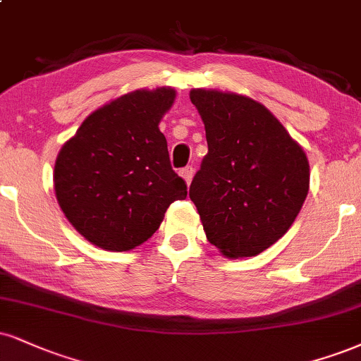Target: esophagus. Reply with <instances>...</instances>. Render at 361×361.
<instances>
[{
  "instance_id": "obj_1",
  "label": "esophagus",
  "mask_w": 361,
  "mask_h": 361,
  "mask_svg": "<svg viewBox=\"0 0 361 361\" xmlns=\"http://www.w3.org/2000/svg\"><path fill=\"white\" fill-rule=\"evenodd\" d=\"M193 173H195V168H193V166H186V168H183V169H181V171H180V175L185 178L186 185H190V183H192Z\"/></svg>"
}]
</instances>
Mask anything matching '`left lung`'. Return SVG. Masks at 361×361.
Returning <instances> with one entry per match:
<instances>
[{"label":"left lung","instance_id":"left-lung-1","mask_svg":"<svg viewBox=\"0 0 361 361\" xmlns=\"http://www.w3.org/2000/svg\"><path fill=\"white\" fill-rule=\"evenodd\" d=\"M208 153L190 185L210 244L227 257H252L288 232L310 190L301 146L262 104L195 89Z\"/></svg>","mask_w":361,"mask_h":361}]
</instances>
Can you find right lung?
<instances>
[{
	"instance_id": "obj_1",
	"label": "right lung",
	"mask_w": 361,
	"mask_h": 361,
	"mask_svg": "<svg viewBox=\"0 0 361 361\" xmlns=\"http://www.w3.org/2000/svg\"><path fill=\"white\" fill-rule=\"evenodd\" d=\"M175 90H134L92 112L55 161L59 205L80 235L106 250L146 242L166 208L186 198L158 124Z\"/></svg>"
}]
</instances>
